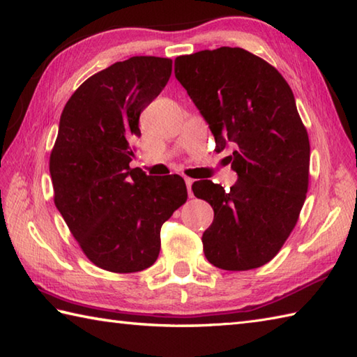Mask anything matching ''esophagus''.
Returning <instances> with one entry per match:
<instances>
[{"mask_svg":"<svg viewBox=\"0 0 357 357\" xmlns=\"http://www.w3.org/2000/svg\"><path fill=\"white\" fill-rule=\"evenodd\" d=\"M185 184H187V190H188V196H193V192H192V184H193V179L190 178H185Z\"/></svg>","mask_w":357,"mask_h":357,"instance_id":"34e87169","label":"esophagus"}]
</instances>
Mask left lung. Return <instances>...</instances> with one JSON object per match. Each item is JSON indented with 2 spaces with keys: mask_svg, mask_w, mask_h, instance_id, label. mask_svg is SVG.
Returning a JSON list of instances; mask_svg holds the SVG:
<instances>
[{
  "mask_svg": "<svg viewBox=\"0 0 357 357\" xmlns=\"http://www.w3.org/2000/svg\"><path fill=\"white\" fill-rule=\"evenodd\" d=\"M174 77L207 121L216 150L236 147L230 190L208 179L192 185L215 211L202 234L204 255L222 270L262 267L290 236L308 190L310 141L291 89L241 47L178 56Z\"/></svg>",
  "mask_w": 357,
  "mask_h": 357,
  "instance_id": "left-lung-1",
  "label": "left lung"
}]
</instances>
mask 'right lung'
<instances>
[{"instance_id": "add662e5", "label": "right lung", "mask_w": 357, "mask_h": 357, "mask_svg": "<svg viewBox=\"0 0 357 357\" xmlns=\"http://www.w3.org/2000/svg\"><path fill=\"white\" fill-rule=\"evenodd\" d=\"M170 75L169 58L112 64L75 90L59 119L49 164L53 199L84 255L107 271L153 265L162 224L187 201L179 174L130 169L141 112Z\"/></svg>"}]
</instances>
